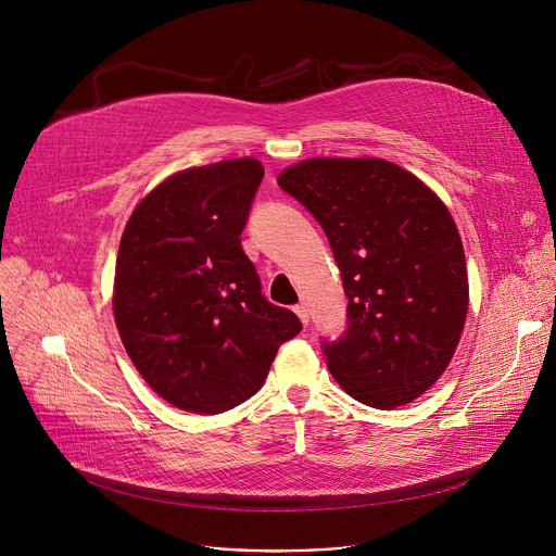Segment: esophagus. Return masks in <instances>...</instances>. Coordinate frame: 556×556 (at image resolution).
Wrapping results in <instances>:
<instances>
[{
	"mask_svg": "<svg viewBox=\"0 0 556 556\" xmlns=\"http://www.w3.org/2000/svg\"><path fill=\"white\" fill-rule=\"evenodd\" d=\"M294 314L301 319V324L307 328L309 326V309L301 303V305H294Z\"/></svg>",
	"mask_w": 556,
	"mask_h": 556,
	"instance_id": "1",
	"label": "esophagus"
}]
</instances>
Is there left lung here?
Here are the masks:
<instances>
[{
    "label": "left lung",
    "mask_w": 556,
    "mask_h": 556,
    "mask_svg": "<svg viewBox=\"0 0 556 556\" xmlns=\"http://www.w3.org/2000/svg\"><path fill=\"white\" fill-rule=\"evenodd\" d=\"M279 187L328 235L348 294V330L328 369L374 409L409 405L448 367L468 312L466 257L446 204L382 157H307Z\"/></svg>",
    "instance_id": "obj_1"
}]
</instances>
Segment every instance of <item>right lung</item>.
I'll return each instance as SVG.
<instances>
[{
    "instance_id": "right-lung-1",
    "label": "right lung",
    "mask_w": 556,
    "mask_h": 556,
    "mask_svg": "<svg viewBox=\"0 0 556 556\" xmlns=\"http://www.w3.org/2000/svg\"><path fill=\"white\" fill-rule=\"evenodd\" d=\"M264 178L257 157L182 169L129 215L112 307L144 382L169 405L222 414L264 384L296 314L264 299L240 235Z\"/></svg>"
}]
</instances>
